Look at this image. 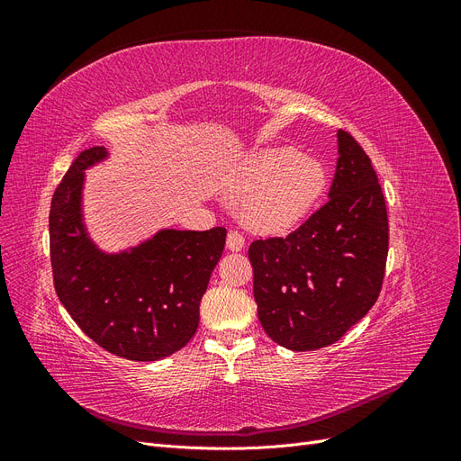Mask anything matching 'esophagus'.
<instances>
[{
    "mask_svg": "<svg viewBox=\"0 0 461 461\" xmlns=\"http://www.w3.org/2000/svg\"><path fill=\"white\" fill-rule=\"evenodd\" d=\"M227 248L230 249V252H240V249L244 248V234L239 230H229Z\"/></svg>",
    "mask_w": 461,
    "mask_h": 461,
    "instance_id": "34e87169",
    "label": "esophagus"
}]
</instances>
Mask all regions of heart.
<instances>
[{
    "instance_id": "heart-1",
    "label": "heart",
    "mask_w": 461,
    "mask_h": 461,
    "mask_svg": "<svg viewBox=\"0 0 461 461\" xmlns=\"http://www.w3.org/2000/svg\"><path fill=\"white\" fill-rule=\"evenodd\" d=\"M325 188L327 169L319 159L300 156L294 148L265 149L246 176V190L252 194L244 217L263 230H286L310 213Z\"/></svg>"
}]
</instances>
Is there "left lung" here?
I'll list each match as a JSON object with an SVG mask.
<instances>
[{"label": "left lung", "mask_w": 461, "mask_h": 461, "mask_svg": "<svg viewBox=\"0 0 461 461\" xmlns=\"http://www.w3.org/2000/svg\"><path fill=\"white\" fill-rule=\"evenodd\" d=\"M388 215L379 178L356 138L339 131L329 202L286 236L249 244L263 330L288 350L337 342L379 298Z\"/></svg>", "instance_id": "obj_1"}]
</instances>
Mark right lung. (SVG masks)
I'll list each match as a JSON object with an SVG mask.
<instances>
[{
	"mask_svg": "<svg viewBox=\"0 0 461 461\" xmlns=\"http://www.w3.org/2000/svg\"><path fill=\"white\" fill-rule=\"evenodd\" d=\"M95 146L78 153L51 198L53 286L82 332L104 350L156 361L186 346L200 323V300L225 248L227 229L163 230L140 248L104 256L80 222V188Z\"/></svg>",
	"mask_w": 461,
	"mask_h": 461,
	"instance_id": "1",
	"label": "right lung"
}]
</instances>
